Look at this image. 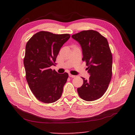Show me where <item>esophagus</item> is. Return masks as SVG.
<instances>
[{"label": "esophagus", "instance_id": "1", "mask_svg": "<svg viewBox=\"0 0 135 135\" xmlns=\"http://www.w3.org/2000/svg\"><path fill=\"white\" fill-rule=\"evenodd\" d=\"M69 76L71 77V78H75L76 76L75 75H72V74H69Z\"/></svg>", "mask_w": 135, "mask_h": 135}]
</instances>
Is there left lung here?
<instances>
[{"label":"left lung","mask_w":135,"mask_h":135,"mask_svg":"<svg viewBox=\"0 0 135 135\" xmlns=\"http://www.w3.org/2000/svg\"><path fill=\"white\" fill-rule=\"evenodd\" d=\"M82 49V61L86 62L89 79L84 80L77 89L79 97L91 102L100 99L107 90L112 77L113 57L107 39L94 30H85L74 34Z\"/></svg>","instance_id":"8db88e82"}]
</instances>
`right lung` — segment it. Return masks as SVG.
<instances>
[{"label": "right lung", "instance_id": "right-lung-1", "mask_svg": "<svg viewBox=\"0 0 135 135\" xmlns=\"http://www.w3.org/2000/svg\"><path fill=\"white\" fill-rule=\"evenodd\" d=\"M70 35L40 31L26 44L24 65L26 79L36 98L45 103L56 102L62 95L68 74L57 73L50 68L55 65L57 56Z\"/></svg>", "mask_w": 135, "mask_h": 135}]
</instances>
